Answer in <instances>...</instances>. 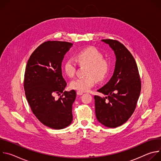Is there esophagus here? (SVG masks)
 <instances>
[{
	"mask_svg": "<svg viewBox=\"0 0 161 161\" xmlns=\"http://www.w3.org/2000/svg\"><path fill=\"white\" fill-rule=\"evenodd\" d=\"M76 94L78 96H81V95H82L83 94V92H81V91H77L76 92Z\"/></svg>",
	"mask_w": 161,
	"mask_h": 161,
	"instance_id": "34e87169",
	"label": "esophagus"
}]
</instances>
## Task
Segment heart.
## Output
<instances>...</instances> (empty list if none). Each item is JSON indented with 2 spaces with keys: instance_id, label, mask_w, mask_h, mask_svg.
Wrapping results in <instances>:
<instances>
[{
  "instance_id": "obj_1",
  "label": "heart",
  "mask_w": 161,
  "mask_h": 161,
  "mask_svg": "<svg viewBox=\"0 0 161 161\" xmlns=\"http://www.w3.org/2000/svg\"><path fill=\"white\" fill-rule=\"evenodd\" d=\"M103 58V54L94 47L79 51L75 55V59L79 64L87 65L85 72L86 76L73 79L70 83L71 88L78 91L86 92L94 86L96 79L99 81H103L109 71V64ZM75 61L70 58L64 62V71L67 76L73 77L75 75L76 68Z\"/></svg>"
}]
</instances>
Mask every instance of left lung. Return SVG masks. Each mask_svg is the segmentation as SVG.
Wrapping results in <instances>:
<instances>
[{
    "label": "left lung",
    "instance_id": "1",
    "mask_svg": "<svg viewBox=\"0 0 161 161\" xmlns=\"http://www.w3.org/2000/svg\"><path fill=\"white\" fill-rule=\"evenodd\" d=\"M114 51L115 67L109 81L97 91L105 97L95 96L97 120L109 128L126 122L134 113L141 92L138 69L132 54L118 41L102 39Z\"/></svg>",
    "mask_w": 161,
    "mask_h": 161
}]
</instances>
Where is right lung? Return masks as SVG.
<instances>
[{
	"mask_svg": "<svg viewBox=\"0 0 161 161\" xmlns=\"http://www.w3.org/2000/svg\"><path fill=\"white\" fill-rule=\"evenodd\" d=\"M73 44L65 41L44 42L34 51L25 68L24 89L27 100L37 119L44 125L62 129L73 121L72 106L75 90L64 91L62 62ZM63 94L58 100L54 95Z\"/></svg>",
	"mask_w": 161,
	"mask_h": 161,
	"instance_id": "1",
	"label": "right lung"
}]
</instances>
